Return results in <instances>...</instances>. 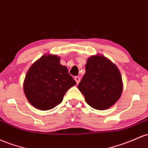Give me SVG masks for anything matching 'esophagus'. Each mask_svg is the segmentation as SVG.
I'll list each match as a JSON object with an SVG mask.
<instances>
[{"label": "esophagus", "mask_w": 148, "mask_h": 148, "mask_svg": "<svg viewBox=\"0 0 148 148\" xmlns=\"http://www.w3.org/2000/svg\"><path fill=\"white\" fill-rule=\"evenodd\" d=\"M74 79H75V81H76V82H77V84H79V83L80 82V81H81V78L79 77H74Z\"/></svg>", "instance_id": "esophagus-1"}]
</instances>
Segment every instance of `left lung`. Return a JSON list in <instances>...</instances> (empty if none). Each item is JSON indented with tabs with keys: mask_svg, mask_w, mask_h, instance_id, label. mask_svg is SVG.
Wrapping results in <instances>:
<instances>
[{
	"mask_svg": "<svg viewBox=\"0 0 148 148\" xmlns=\"http://www.w3.org/2000/svg\"><path fill=\"white\" fill-rule=\"evenodd\" d=\"M78 88L91 108L107 110L121 97L122 79L117 66L105 56L96 55L87 60L86 73Z\"/></svg>",
	"mask_w": 148,
	"mask_h": 148,
	"instance_id": "8db88e82",
	"label": "left lung"
}]
</instances>
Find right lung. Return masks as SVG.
Wrapping results in <instances>:
<instances>
[{
    "instance_id": "add662e5",
    "label": "right lung",
    "mask_w": 148,
    "mask_h": 148,
    "mask_svg": "<svg viewBox=\"0 0 148 148\" xmlns=\"http://www.w3.org/2000/svg\"><path fill=\"white\" fill-rule=\"evenodd\" d=\"M60 60L56 55H44L27 71L24 94L29 103L38 110L54 108L62 103L67 90L77 84Z\"/></svg>"
}]
</instances>
